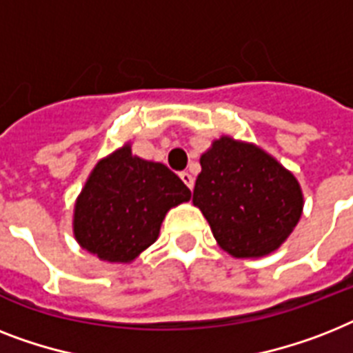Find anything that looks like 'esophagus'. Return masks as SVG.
Segmentation results:
<instances>
[{
	"label": "esophagus",
	"mask_w": 353,
	"mask_h": 353,
	"mask_svg": "<svg viewBox=\"0 0 353 353\" xmlns=\"http://www.w3.org/2000/svg\"><path fill=\"white\" fill-rule=\"evenodd\" d=\"M179 177H181L183 179V183H185L186 186H188V188H194V177L190 176V174H188V172H181V174H179Z\"/></svg>",
	"instance_id": "34e87169"
}]
</instances>
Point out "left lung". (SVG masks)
<instances>
[{
	"label": "left lung",
	"instance_id": "8db88e82",
	"mask_svg": "<svg viewBox=\"0 0 353 353\" xmlns=\"http://www.w3.org/2000/svg\"><path fill=\"white\" fill-rule=\"evenodd\" d=\"M192 201L234 257H261L279 248L303 210L296 177L261 148L232 137L214 141L201 156Z\"/></svg>",
	"mask_w": 353,
	"mask_h": 353
}]
</instances>
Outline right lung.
I'll return each mask as SVG.
<instances>
[{
    "instance_id": "right-lung-1",
    "label": "right lung",
    "mask_w": 353,
    "mask_h": 353,
    "mask_svg": "<svg viewBox=\"0 0 353 353\" xmlns=\"http://www.w3.org/2000/svg\"><path fill=\"white\" fill-rule=\"evenodd\" d=\"M188 199L190 190L170 168L132 156L125 145L88 177L76 203L74 234L99 259L128 263L156 241L172 206Z\"/></svg>"
}]
</instances>
